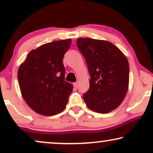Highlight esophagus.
Masks as SVG:
<instances>
[{
    "label": "esophagus",
    "mask_w": 153,
    "mask_h": 153,
    "mask_svg": "<svg viewBox=\"0 0 153 153\" xmlns=\"http://www.w3.org/2000/svg\"><path fill=\"white\" fill-rule=\"evenodd\" d=\"M73 85H74V86L75 88H78L79 83H78V82H74V83H73Z\"/></svg>",
    "instance_id": "34e87169"
}]
</instances>
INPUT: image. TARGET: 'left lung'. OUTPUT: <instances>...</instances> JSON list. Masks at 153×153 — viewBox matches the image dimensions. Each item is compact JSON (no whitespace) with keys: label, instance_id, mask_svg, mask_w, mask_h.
Returning <instances> with one entry per match:
<instances>
[{"label":"left lung","instance_id":"8db88e82","mask_svg":"<svg viewBox=\"0 0 153 153\" xmlns=\"http://www.w3.org/2000/svg\"><path fill=\"white\" fill-rule=\"evenodd\" d=\"M76 45L90 74V88L83 95V100L88 107L97 113L112 111L121 104L128 90V60L109 42L79 38Z\"/></svg>","mask_w":153,"mask_h":153}]
</instances>
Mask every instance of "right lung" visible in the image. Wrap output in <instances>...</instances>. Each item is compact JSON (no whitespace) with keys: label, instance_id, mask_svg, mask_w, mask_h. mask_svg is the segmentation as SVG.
<instances>
[{"label":"right lung","instance_id":"1","mask_svg":"<svg viewBox=\"0 0 153 153\" xmlns=\"http://www.w3.org/2000/svg\"><path fill=\"white\" fill-rule=\"evenodd\" d=\"M71 39L54 41L32 50L18 70L21 93L37 114L53 116L66 107L73 86L65 81L62 58Z\"/></svg>","mask_w":153,"mask_h":153}]
</instances>
